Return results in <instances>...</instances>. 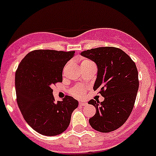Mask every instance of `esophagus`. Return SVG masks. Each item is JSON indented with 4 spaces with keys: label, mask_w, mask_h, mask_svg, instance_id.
<instances>
[{
    "label": "esophagus",
    "mask_w": 156,
    "mask_h": 156,
    "mask_svg": "<svg viewBox=\"0 0 156 156\" xmlns=\"http://www.w3.org/2000/svg\"><path fill=\"white\" fill-rule=\"evenodd\" d=\"M79 105L80 106H87V102H79Z\"/></svg>",
    "instance_id": "34e87169"
}]
</instances>
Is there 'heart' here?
Here are the masks:
<instances>
[{
    "label": "heart",
    "mask_w": 156,
    "mask_h": 156,
    "mask_svg": "<svg viewBox=\"0 0 156 156\" xmlns=\"http://www.w3.org/2000/svg\"><path fill=\"white\" fill-rule=\"evenodd\" d=\"M92 61H89V60L84 59L82 61L81 66V65H85V64H92ZM85 92H86V90L85 88L82 87H75L72 90V94L75 97H78V98H82L84 95Z\"/></svg>",
    "instance_id": "b5f03b06"
}]
</instances>
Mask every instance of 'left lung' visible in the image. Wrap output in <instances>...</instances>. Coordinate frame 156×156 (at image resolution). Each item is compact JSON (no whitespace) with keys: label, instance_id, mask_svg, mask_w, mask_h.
I'll return each instance as SVG.
<instances>
[{"label":"left lung","instance_id":"left-lung-1","mask_svg":"<svg viewBox=\"0 0 156 156\" xmlns=\"http://www.w3.org/2000/svg\"><path fill=\"white\" fill-rule=\"evenodd\" d=\"M97 65V78L93 90L104 98L99 103L90 100L96 109L89 119L91 126L101 133H109L121 126L129 118L138 90V74L136 64L121 49L105 47L81 53Z\"/></svg>","mask_w":156,"mask_h":156}]
</instances>
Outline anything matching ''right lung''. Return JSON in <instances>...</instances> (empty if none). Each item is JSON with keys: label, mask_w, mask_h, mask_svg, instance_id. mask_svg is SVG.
Instances as JSON below:
<instances>
[{"label": "right lung", "mask_w": 156, "mask_h": 156, "mask_svg": "<svg viewBox=\"0 0 156 156\" xmlns=\"http://www.w3.org/2000/svg\"><path fill=\"white\" fill-rule=\"evenodd\" d=\"M74 51L37 49L27 55L15 73L17 102L25 121L34 130L47 136L61 134L69 125L78 101L66 95L55 101L52 86L62 81V72Z\"/></svg>", "instance_id": "1"}]
</instances>
